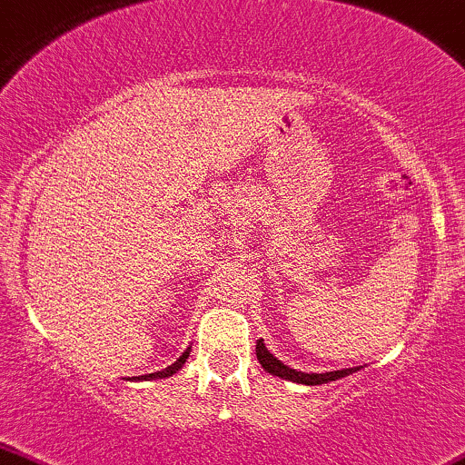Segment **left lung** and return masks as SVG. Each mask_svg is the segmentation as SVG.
Listing matches in <instances>:
<instances>
[{"label":"left lung","mask_w":465,"mask_h":465,"mask_svg":"<svg viewBox=\"0 0 465 465\" xmlns=\"http://www.w3.org/2000/svg\"><path fill=\"white\" fill-rule=\"evenodd\" d=\"M257 351V361L263 367V371H268L270 375H276V378H283L290 381H296V384H307V386H320V384H328V381L348 378V375L361 371V367H351V369H339V371H326V373H304V371H296V369L287 367L276 358L272 351L266 348L263 339L257 341L255 345Z\"/></svg>","instance_id":"1"}]
</instances>
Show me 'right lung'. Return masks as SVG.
Returning <instances> with one entry per match:
<instances>
[{"mask_svg":"<svg viewBox=\"0 0 465 465\" xmlns=\"http://www.w3.org/2000/svg\"><path fill=\"white\" fill-rule=\"evenodd\" d=\"M189 354H191V345L186 348L184 354H182L173 364H169L167 369H163V371H156V373H150V375H141V380H163V378H169V375L178 373L180 369L184 367V362H186V358H189Z\"/></svg>","mask_w":465,"mask_h":465,"instance_id":"obj_1","label":"right lung"}]
</instances>
